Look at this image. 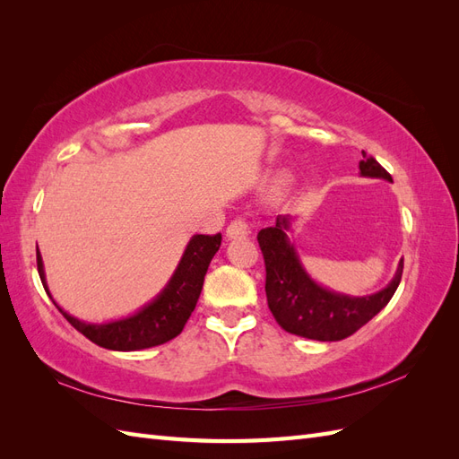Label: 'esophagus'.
<instances>
[{"label":"esophagus","instance_id":"1","mask_svg":"<svg viewBox=\"0 0 459 459\" xmlns=\"http://www.w3.org/2000/svg\"><path fill=\"white\" fill-rule=\"evenodd\" d=\"M248 235V221L245 218H235L226 230L228 239H243Z\"/></svg>","mask_w":459,"mask_h":459}]
</instances>
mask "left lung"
I'll return each mask as SVG.
<instances>
[{
	"mask_svg": "<svg viewBox=\"0 0 459 459\" xmlns=\"http://www.w3.org/2000/svg\"><path fill=\"white\" fill-rule=\"evenodd\" d=\"M364 152V151H362ZM359 174L393 182L383 166L364 152ZM295 216L275 218V226L258 231V245L266 264L268 307L287 333L314 341H341L377 316L400 285L404 258L398 262L396 273L385 289L366 297L337 293L316 283L304 270L295 245L289 239Z\"/></svg>",
	"mask_w": 459,
	"mask_h": 459,
	"instance_id": "obj_1",
	"label": "left lung"
}]
</instances>
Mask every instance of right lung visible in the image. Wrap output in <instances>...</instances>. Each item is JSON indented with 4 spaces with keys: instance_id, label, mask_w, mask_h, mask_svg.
<instances>
[{
    "instance_id": "1",
    "label": "right lung",
    "mask_w": 459,
    "mask_h": 459,
    "mask_svg": "<svg viewBox=\"0 0 459 459\" xmlns=\"http://www.w3.org/2000/svg\"><path fill=\"white\" fill-rule=\"evenodd\" d=\"M220 245V233L193 235L182 255V260H179L176 272L170 277V281L166 283L160 293L135 314L105 324L82 322V319L65 312L49 293L44 262H41L39 251L36 255V260L39 280L44 283L46 293L49 295L55 307L59 308V312L68 319V324L78 329L91 342L103 346V349L132 352L169 342L182 333L191 312L197 307L208 264H211L212 256L218 253Z\"/></svg>"
}]
</instances>
